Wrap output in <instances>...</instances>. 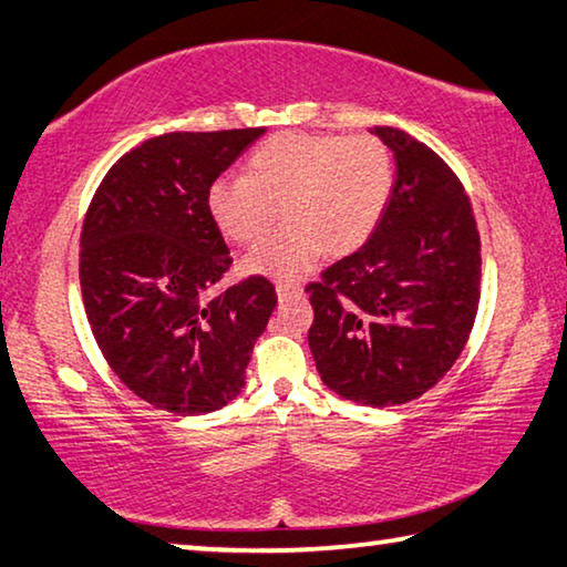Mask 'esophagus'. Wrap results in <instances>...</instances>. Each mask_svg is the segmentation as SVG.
<instances>
[{
	"mask_svg": "<svg viewBox=\"0 0 567 567\" xmlns=\"http://www.w3.org/2000/svg\"><path fill=\"white\" fill-rule=\"evenodd\" d=\"M275 292H277V297H280V302H285V300H292V297H300L302 295V287L287 285V282H277L275 285Z\"/></svg>",
	"mask_w": 567,
	"mask_h": 567,
	"instance_id": "obj_1",
	"label": "esophagus"
}]
</instances>
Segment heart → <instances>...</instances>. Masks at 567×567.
Masks as SVG:
<instances>
[{"label": "heart", "instance_id": "b5f03b06", "mask_svg": "<svg viewBox=\"0 0 567 567\" xmlns=\"http://www.w3.org/2000/svg\"><path fill=\"white\" fill-rule=\"evenodd\" d=\"M395 165L370 134L282 132L247 159L245 177H219L207 189V213L233 243H255L282 205L287 227L249 249L245 270L297 280L324 249L354 252L385 215Z\"/></svg>", "mask_w": 567, "mask_h": 567}]
</instances>
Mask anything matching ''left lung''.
Listing matches in <instances>:
<instances>
[{
	"label": "left lung",
	"mask_w": 567,
	"mask_h": 567,
	"mask_svg": "<svg viewBox=\"0 0 567 567\" xmlns=\"http://www.w3.org/2000/svg\"><path fill=\"white\" fill-rule=\"evenodd\" d=\"M370 132L395 157V185L368 243L307 285V340L324 385L390 408L427 392L463 352L480 302V235L433 150L395 127Z\"/></svg>",
	"instance_id": "8db88e82"
}]
</instances>
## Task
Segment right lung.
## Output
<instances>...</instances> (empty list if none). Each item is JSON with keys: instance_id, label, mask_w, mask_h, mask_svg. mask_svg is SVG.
Listing matches in <instances>:
<instances>
[{"instance_id": "right-lung-1", "label": "right lung", "mask_w": 567, "mask_h": 567, "mask_svg": "<svg viewBox=\"0 0 567 567\" xmlns=\"http://www.w3.org/2000/svg\"><path fill=\"white\" fill-rule=\"evenodd\" d=\"M265 127L167 132L104 175L80 239L94 340L134 395L205 415L245 388L249 354L277 305L265 277L223 290L233 265L207 189Z\"/></svg>"}]
</instances>
